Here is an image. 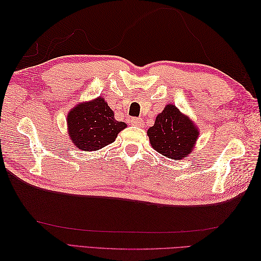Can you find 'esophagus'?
Instances as JSON below:
<instances>
[{"mask_svg": "<svg viewBox=\"0 0 261 261\" xmlns=\"http://www.w3.org/2000/svg\"><path fill=\"white\" fill-rule=\"evenodd\" d=\"M131 124L135 126H143V120L141 118H132L131 119Z\"/></svg>", "mask_w": 261, "mask_h": 261, "instance_id": "esophagus-1", "label": "esophagus"}]
</instances>
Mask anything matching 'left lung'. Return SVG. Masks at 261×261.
I'll return each mask as SVG.
<instances>
[{"instance_id":"8db88e82","label":"left lung","mask_w":261,"mask_h":261,"mask_svg":"<svg viewBox=\"0 0 261 261\" xmlns=\"http://www.w3.org/2000/svg\"><path fill=\"white\" fill-rule=\"evenodd\" d=\"M151 147L163 156L180 160L193 151L198 130L188 116L168 104L147 132Z\"/></svg>"}]
</instances>
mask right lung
<instances>
[{
  "label": "right lung",
  "mask_w": 261,
  "mask_h": 261,
  "mask_svg": "<svg viewBox=\"0 0 261 261\" xmlns=\"http://www.w3.org/2000/svg\"><path fill=\"white\" fill-rule=\"evenodd\" d=\"M68 135L73 145L83 151H95L112 143L126 127L114 119L113 111L103 97L76 105L67 115Z\"/></svg>",
  "instance_id": "right-lung-1"
}]
</instances>
